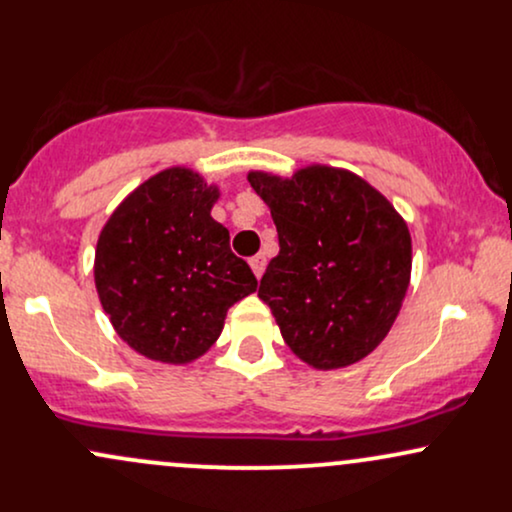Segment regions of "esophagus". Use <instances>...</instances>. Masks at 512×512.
<instances>
[{
  "instance_id": "obj_1",
  "label": "esophagus",
  "mask_w": 512,
  "mask_h": 512,
  "mask_svg": "<svg viewBox=\"0 0 512 512\" xmlns=\"http://www.w3.org/2000/svg\"><path fill=\"white\" fill-rule=\"evenodd\" d=\"M250 267H252V272H255L257 279H260V276L264 274V267H267V257H264L262 252H257V255L250 257Z\"/></svg>"
}]
</instances>
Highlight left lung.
I'll use <instances>...</instances> for the list:
<instances>
[{"label":"left lung","instance_id":"8db88e82","mask_svg":"<svg viewBox=\"0 0 512 512\" xmlns=\"http://www.w3.org/2000/svg\"><path fill=\"white\" fill-rule=\"evenodd\" d=\"M272 209L279 255L257 296L281 337L313 368H344L385 339L411 272L407 223L349 170L303 168L291 180L250 173Z\"/></svg>","mask_w":512,"mask_h":512}]
</instances>
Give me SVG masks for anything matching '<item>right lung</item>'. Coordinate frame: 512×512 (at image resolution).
<instances>
[{
    "label": "right lung",
    "instance_id": "add662e5",
    "mask_svg": "<svg viewBox=\"0 0 512 512\" xmlns=\"http://www.w3.org/2000/svg\"><path fill=\"white\" fill-rule=\"evenodd\" d=\"M216 197L192 170H163L101 231L98 296L117 334L146 358L195 361L219 339L228 308L257 289L228 228L211 219Z\"/></svg>",
    "mask_w": 512,
    "mask_h": 512
}]
</instances>
